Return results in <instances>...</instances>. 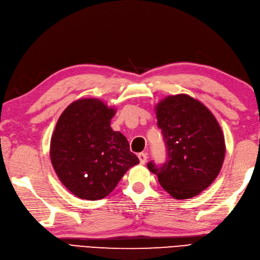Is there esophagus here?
Instances as JSON below:
<instances>
[{"label": "esophagus", "mask_w": 260, "mask_h": 260, "mask_svg": "<svg viewBox=\"0 0 260 260\" xmlns=\"http://www.w3.org/2000/svg\"><path fill=\"white\" fill-rule=\"evenodd\" d=\"M138 158H139V161H141L142 165H144L147 160V155L144 154V152H141V154H138Z\"/></svg>", "instance_id": "obj_1"}]
</instances>
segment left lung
I'll return each mask as SVG.
<instances>
[{
    "label": "left lung",
    "instance_id": "1",
    "mask_svg": "<svg viewBox=\"0 0 260 260\" xmlns=\"http://www.w3.org/2000/svg\"><path fill=\"white\" fill-rule=\"evenodd\" d=\"M156 112L167 158L161 165L149 161L147 167L171 197L182 200L198 196L222 168V129L201 102L185 94L166 98Z\"/></svg>",
    "mask_w": 260,
    "mask_h": 260
}]
</instances>
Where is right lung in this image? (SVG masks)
Segmentation results:
<instances>
[{
    "mask_svg": "<svg viewBox=\"0 0 260 260\" xmlns=\"http://www.w3.org/2000/svg\"><path fill=\"white\" fill-rule=\"evenodd\" d=\"M114 114L98 99H82L58 119L50 142L51 164L64 187L80 199L109 196L139 162L126 137L111 128Z\"/></svg>",
    "mask_w": 260,
    "mask_h": 260,
    "instance_id": "right-lung-1",
    "label": "right lung"
}]
</instances>
